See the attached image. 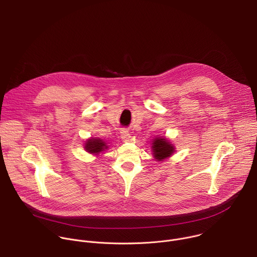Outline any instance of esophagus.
<instances>
[{
	"mask_svg": "<svg viewBox=\"0 0 257 257\" xmlns=\"http://www.w3.org/2000/svg\"><path fill=\"white\" fill-rule=\"evenodd\" d=\"M121 138H122V140L125 141V142L130 141V140H131V135H130L129 131L126 130V129H122V130H121Z\"/></svg>",
	"mask_w": 257,
	"mask_h": 257,
	"instance_id": "esophagus-1",
	"label": "esophagus"
}]
</instances>
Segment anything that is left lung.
<instances>
[{
  "mask_svg": "<svg viewBox=\"0 0 257 257\" xmlns=\"http://www.w3.org/2000/svg\"><path fill=\"white\" fill-rule=\"evenodd\" d=\"M152 144L154 158L160 162L170 158L175 152L174 145L171 144V142L167 140L165 137L155 138Z\"/></svg>",
  "mask_w": 257,
  "mask_h": 257,
  "instance_id": "obj_1",
  "label": "left lung"
}]
</instances>
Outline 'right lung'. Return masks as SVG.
<instances>
[{
    "label": "right lung",
    "mask_w": 257,
    "mask_h": 257,
    "mask_svg": "<svg viewBox=\"0 0 257 257\" xmlns=\"http://www.w3.org/2000/svg\"><path fill=\"white\" fill-rule=\"evenodd\" d=\"M107 148L108 146L106 145V143L99 138L87 139L85 142V146H84L85 151L92 155H98L99 153H102L103 151H105Z\"/></svg>",
    "instance_id": "1"
}]
</instances>
